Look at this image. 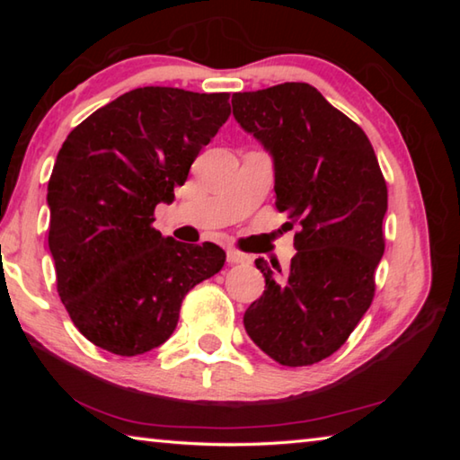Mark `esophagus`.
<instances>
[{
  "instance_id": "obj_1",
  "label": "esophagus",
  "mask_w": 460,
  "mask_h": 460,
  "mask_svg": "<svg viewBox=\"0 0 460 460\" xmlns=\"http://www.w3.org/2000/svg\"><path fill=\"white\" fill-rule=\"evenodd\" d=\"M227 261L229 263H252V258L245 253L237 252V249H227Z\"/></svg>"
}]
</instances>
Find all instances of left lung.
Here are the masks:
<instances>
[{"mask_svg": "<svg viewBox=\"0 0 460 460\" xmlns=\"http://www.w3.org/2000/svg\"><path fill=\"white\" fill-rule=\"evenodd\" d=\"M233 115L274 158L279 213L302 231L286 274L255 260L266 290L245 310L252 341L302 367L331 357L367 313L385 249L387 186L365 131L313 84L235 93Z\"/></svg>", "mask_w": 460, "mask_h": 460, "instance_id": "8db88e82", "label": "left lung"}]
</instances>
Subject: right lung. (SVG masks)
Instances as JSON below:
<instances>
[{
	"label": "right lung",
	"mask_w": 460,
	"mask_h": 460,
	"mask_svg": "<svg viewBox=\"0 0 460 460\" xmlns=\"http://www.w3.org/2000/svg\"><path fill=\"white\" fill-rule=\"evenodd\" d=\"M229 115V93L142 87L62 144L46 197L49 247L62 305L93 345L121 357L160 347L184 296L223 268L219 245H186L152 223Z\"/></svg>",
	"instance_id": "1"
}]
</instances>
